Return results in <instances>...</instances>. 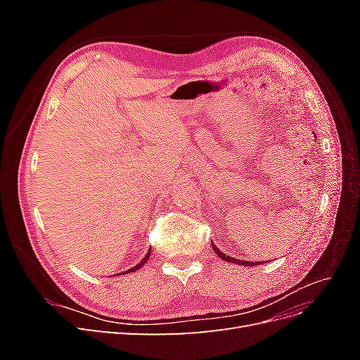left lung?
Instances as JSON below:
<instances>
[{
  "mask_svg": "<svg viewBox=\"0 0 360 360\" xmlns=\"http://www.w3.org/2000/svg\"><path fill=\"white\" fill-rule=\"evenodd\" d=\"M213 243V242H212ZM213 246V250L216 252V255L219 257L221 259H224V261H226V263H233V264H238V266H246V267H254V266H258L259 263L258 261H243V259H238V258H233V257H230V255H226V254H224L221 249H217V246H214V243L212 245Z\"/></svg>",
  "mask_w": 360,
  "mask_h": 360,
  "instance_id": "8db88e82",
  "label": "left lung"
}]
</instances>
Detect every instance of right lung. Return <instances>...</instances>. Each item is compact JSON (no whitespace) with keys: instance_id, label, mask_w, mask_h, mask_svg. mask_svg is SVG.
<instances>
[{"instance_id":"obj_1","label":"right lung","mask_w":360,"mask_h":360,"mask_svg":"<svg viewBox=\"0 0 360 360\" xmlns=\"http://www.w3.org/2000/svg\"><path fill=\"white\" fill-rule=\"evenodd\" d=\"M150 252H151V249H148V252L146 254V257H144L143 259H141V263H138V264H136L135 267H132V269H129V270H126V271H124V275H126V274H130V271H135V270H138L139 267H143V266H144V264L147 263V259L150 258Z\"/></svg>"}]
</instances>
